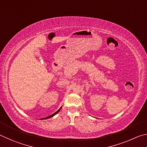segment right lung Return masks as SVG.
<instances>
[{
    "mask_svg": "<svg viewBox=\"0 0 147 147\" xmlns=\"http://www.w3.org/2000/svg\"><path fill=\"white\" fill-rule=\"evenodd\" d=\"M61 109H61H59L58 110H57V111L56 112H55V113H54V114H53L52 115H50V116H48V117H46V118H50V117H53V115H55V114H57V113L59 112V111H60V110Z\"/></svg>",
    "mask_w": 147,
    "mask_h": 147,
    "instance_id": "1",
    "label": "right lung"
}]
</instances>
